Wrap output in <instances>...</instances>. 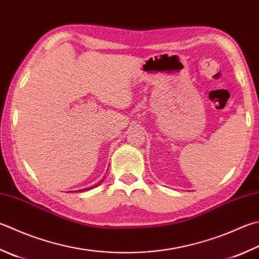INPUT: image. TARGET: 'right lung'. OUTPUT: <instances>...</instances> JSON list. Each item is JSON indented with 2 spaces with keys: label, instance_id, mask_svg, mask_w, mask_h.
Segmentation results:
<instances>
[{
  "label": "right lung",
  "instance_id": "obj_1",
  "mask_svg": "<svg viewBox=\"0 0 259 259\" xmlns=\"http://www.w3.org/2000/svg\"><path fill=\"white\" fill-rule=\"evenodd\" d=\"M101 182H104V179H102L101 180ZM101 182H99L98 184H96L95 185V186H91V187H88V188H84V189H80V190H76V192H84V190H88V189H91V188H95V187H97V186H98V185L101 183Z\"/></svg>",
  "mask_w": 259,
  "mask_h": 259
}]
</instances>
